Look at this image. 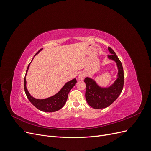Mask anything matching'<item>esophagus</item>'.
Returning <instances> with one entry per match:
<instances>
[{
    "label": "esophagus",
    "mask_w": 151,
    "mask_h": 151,
    "mask_svg": "<svg viewBox=\"0 0 151 151\" xmlns=\"http://www.w3.org/2000/svg\"><path fill=\"white\" fill-rule=\"evenodd\" d=\"M85 77V75L84 73H81V74H80L78 76V79L79 80H81V81H83Z\"/></svg>",
    "instance_id": "esophagus-1"
}]
</instances>
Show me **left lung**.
I'll list each match as a JSON object with an SVG mask.
<instances>
[{
    "instance_id": "1",
    "label": "left lung",
    "mask_w": 151,
    "mask_h": 151,
    "mask_svg": "<svg viewBox=\"0 0 151 151\" xmlns=\"http://www.w3.org/2000/svg\"><path fill=\"white\" fill-rule=\"evenodd\" d=\"M108 50L111 55H108V58L115 61L118 68L117 78L115 82L107 88H102L90 77H86L84 81L86 85L85 94L86 101L89 106L94 109L105 108L111 104L121 94L124 84L122 63L110 47H108Z\"/></svg>"
}]
</instances>
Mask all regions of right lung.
Here are the masks:
<instances>
[{"mask_svg": "<svg viewBox=\"0 0 151 151\" xmlns=\"http://www.w3.org/2000/svg\"><path fill=\"white\" fill-rule=\"evenodd\" d=\"M42 50L43 48L40 49L39 51L35 54V55L36 54H38L40 51H42ZM30 63H29L28 68H27L26 76L29 69ZM26 76L24 79V88L26 96L28 98L31 104H33L37 109L44 112H55L61 109L63 106H64L65 103L67 101L68 94L69 93L70 91L72 89L73 87L76 85L77 83L76 79L75 78L67 82L56 94L52 96L45 99H36L32 96L26 88Z\"/></svg>", "mask_w": 151, "mask_h": 151, "instance_id": "add662e5", "label": "right lung"}]
</instances>
